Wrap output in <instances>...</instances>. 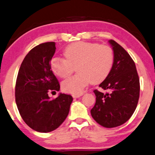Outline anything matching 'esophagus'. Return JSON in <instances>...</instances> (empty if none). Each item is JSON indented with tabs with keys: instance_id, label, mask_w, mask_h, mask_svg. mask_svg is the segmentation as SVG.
Wrapping results in <instances>:
<instances>
[{
	"instance_id": "obj_1",
	"label": "esophagus",
	"mask_w": 155,
	"mask_h": 155,
	"mask_svg": "<svg viewBox=\"0 0 155 155\" xmlns=\"http://www.w3.org/2000/svg\"><path fill=\"white\" fill-rule=\"evenodd\" d=\"M83 94H73V97L74 98H78L80 97L81 96H82Z\"/></svg>"
}]
</instances>
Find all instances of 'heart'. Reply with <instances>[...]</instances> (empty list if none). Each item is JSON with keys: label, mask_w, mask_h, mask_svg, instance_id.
<instances>
[{"label": "heart", "mask_w": 155, "mask_h": 155, "mask_svg": "<svg viewBox=\"0 0 155 155\" xmlns=\"http://www.w3.org/2000/svg\"><path fill=\"white\" fill-rule=\"evenodd\" d=\"M64 54L65 59L53 58L50 67L61 78L69 77L76 67L78 74L62 83L63 90L73 94H81L90 82L97 84L104 81L114 63V52L110 46L96 43H73L65 48Z\"/></svg>", "instance_id": "heart-1"}]
</instances>
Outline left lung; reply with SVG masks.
<instances>
[{"label": "left lung", "instance_id": "left-lung-1", "mask_svg": "<svg viewBox=\"0 0 155 155\" xmlns=\"http://www.w3.org/2000/svg\"><path fill=\"white\" fill-rule=\"evenodd\" d=\"M114 63L107 78L99 85L101 92L94 90L96 103L91 109L94 120L106 128L125 124L135 111L140 96V79L135 64L129 53L113 40Z\"/></svg>", "mask_w": 155, "mask_h": 155}]
</instances>
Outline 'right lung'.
Returning <instances> with one entry per match:
<instances>
[{"mask_svg":"<svg viewBox=\"0 0 155 155\" xmlns=\"http://www.w3.org/2000/svg\"><path fill=\"white\" fill-rule=\"evenodd\" d=\"M55 43L41 44L29 51L21 65L15 84V101L21 117L31 129L49 132L59 127L68 116L73 98L60 94L51 100L49 92L60 90L50 61Z\"/></svg>","mask_w":155,"mask_h":155,"instance_id":"add662e5","label":"right lung"}]
</instances>
